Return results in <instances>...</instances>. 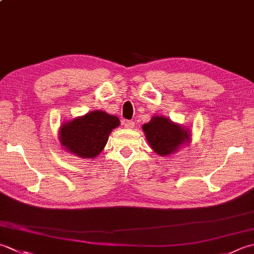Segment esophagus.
Masks as SVG:
<instances>
[{
  "label": "esophagus",
  "instance_id": "34e87169",
  "mask_svg": "<svg viewBox=\"0 0 254 254\" xmlns=\"http://www.w3.org/2000/svg\"><path fill=\"white\" fill-rule=\"evenodd\" d=\"M134 126H135V122L132 121V120L124 121V127H126L127 128H133Z\"/></svg>",
  "mask_w": 254,
  "mask_h": 254
}]
</instances>
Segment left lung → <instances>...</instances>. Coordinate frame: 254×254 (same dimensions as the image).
I'll use <instances>...</instances> for the list:
<instances>
[{
    "label": "left lung",
    "instance_id": "obj_1",
    "mask_svg": "<svg viewBox=\"0 0 254 254\" xmlns=\"http://www.w3.org/2000/svg\"><path fill=\"white\" fill-rule=\"evenodd\" d=\"M143 131L151 147L163 156L170 155L190 137V132L164 117H153L150 122L144 124Z\"/></svg>",
    "mask_w": 254,
    "mask_h": 254
}]
</instances>
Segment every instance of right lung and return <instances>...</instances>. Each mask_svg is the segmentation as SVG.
Instances as JSON below:
<instances>
[{
	"mask_svg": "<svg viewBox=\"0 0 254 254\" xmlns=\"http://www.w3.org/2000/svg\"><path fill=\"white\" fill-rule=\"evenodd\" d=\"M119 126L117 117L97 110L63 124L59 138L63 146L74 155L93 158L101 153L109 134Z\"/></svg>",
	"mask_w": 254,
	"mask_h": 254,
	"instance_id": "right-lung-1",
	"label": "right lung"
}]
</instances>
